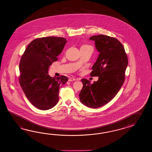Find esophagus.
<instances>
[{
    "mask_svg": "<svg viewBox=\"0 0 152 152\" xmlns=\"http://www.w3.org/2000/svg\"><path fill=\"white\" fill-rule=\"evenodd\" d=\"M77 79H75V78H73V77H70V78H69V79H68V80L69 81V82H72V81H75Z\"/></svg>",
    "mask_w": 152,
    "mask_h": 152,
    "instance_id": "1",
    "label": "esophagus"
}]
</instances>
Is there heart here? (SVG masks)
Here are the masks:
<instances>
[{
  "mask_svg": "<svg viewBox=\"0 0 152 152\" xmlns=\"http://www.w3.org/2000/svg\"><path fill=\"white\" fill-rule=\"evenodd\" d=\"M84 46V47H91V46H90L89 45H84V46Z\"/></svg>",
  "mask_w": 152,
  "mask_h": 152,
  "instance_id": "obj_1",
  "label": "heart"
}]
</instances>
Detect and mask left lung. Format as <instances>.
Wrapping results in <instances>:
<instances>
[{"label": "left lung", "instance_id": "8db88e82", "mask_svg": "<svg viewBox=\"0 0 152 152\" xmlns=\"http://www.w3.org/2000/svg\"><path fill=\"white\" fill-rule=\"evenodd\" d=\"M89 39L95 41L100 52L90 75L99 79L91 84L82 79L83 87L79 95L83 104L96 109L107 104L120 89L125 82L128 58L123 45L116 38L99 35Z\"/></svg>", "mask_w": 152, "mask_h": 152}]
</instances>
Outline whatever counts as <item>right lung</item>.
<instances>
[{"mask_svg": "<svg viewBox=\"0 0 152 152\" xmlns=\"http://www.w3.org/2000/svg\"><path fill=\"white\" fill-rule=\"evenodd\" d=\"M67 41L59 37L38 38L28 44L19 64V83L28 100L41 110L53 107L58 103L60 87L68 79L61 75L52 78L49 66L58 60Z\"/></svg>", "mask_w": 152, "mask_h": 152, "instance_id": "1", "label": "right lung"}]
</instances>
